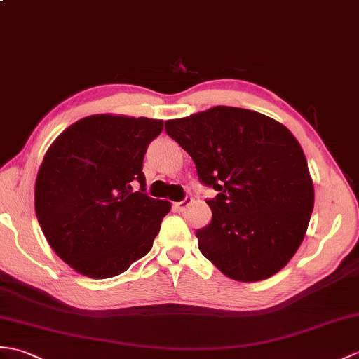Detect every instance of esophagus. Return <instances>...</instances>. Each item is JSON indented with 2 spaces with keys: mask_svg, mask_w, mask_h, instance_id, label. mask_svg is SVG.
I'll use <instances>...</instances> for the list:
<instances>
[{
  "mask_svg": "<svg viewBox=\"0 0 359 359\" xmlns=\"http://www.w3.org/2000/svg\"><path fill=\"white\" fill-rule=\"evenodd\" d=\"M193 203V197H185L182 200V202H177V203H174V210H176L177 212H183L187 210V208Z\"/></svg>",
  "mask_w": 359,
  "mask_h": 359,
  "instance_id": "obj_1",
  "label": "esophagus"
}]
</instances>
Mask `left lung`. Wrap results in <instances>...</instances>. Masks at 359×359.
Wrapping results in <instances>:
<instances>
[{"label": "left lung", "instance_id": "left-lung-1", "mask_svg": "<svg viewBox=\"0 0 359 359\" xmlns=\"http://www.w3.org/2000/svg\"><path fill=\"white\" fill-rule=\"evenodd\" d=\"M191 156L211 223L196 231L198 249L226 277L260 281L285 268L306 236L313 183L302 147L285 125L262 113L214 107L165 122Z\"/></svg>", "mask_w": 359, "mask_h": 359}]
</instances>
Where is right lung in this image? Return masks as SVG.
Instances as JSON below:
<instances>
[{"label": "right lung", "mask_w": 359, "mask_h": 359, "mask_svg": "<svg viewBox=\"0 0 359 359\" xmlns=\"http://www.w3.org/2000/svg\"><path fill=\"white\" fill-rule=\"evenodd\" d=\"M162 130L157 119L95 114L70 125L48 148L35 211L48 245L74 271L116 277L153 248L171 203L148 197L142 163Z\"/></svg>", "instance_id": "obj_1"}]
</instances>
